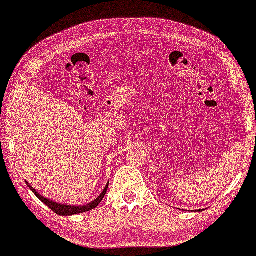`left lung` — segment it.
<instances>
[{"label":"left lung","mask_w":256,"mask_h":256,"mask_svg":"<svg viewBox=\"0 0 256 256\" xmlns=\"http://www.w3.org/2000/svg\"><path fill=\"white\" fill-rule=\"evenodd\" d=\"M197 211H198V210H197Z\"/></svg>","instance_id":"obj_1"}]
</instances>
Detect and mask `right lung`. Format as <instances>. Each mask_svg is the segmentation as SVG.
I'll return each instance as SVG.
<instances>
[{
    "label": "right lung",
    "instance_id": "right-lung-1",
    "mask_svg": "<svg viewBox=\"0 0 256 256\" xmlns=\"http://www.w3.org/2000/svg\"><path fill=\"white\" fill-rule=\"evenodd\" d=\"M26 185H28V188H29L30 190L34 192V194L36 196V197L40 199V202H43L45 205L48 206V208H50L54 213H57V214H59V216H73V214H78V213H84V212L90 211V210L96 208V206L100 204V202L102 200V198L104 197V194H106L107 188H108V183H107V185L104 188V191L99 194V197H98L96 199H94L92 202H88V204H85V205H66V204H60V202H54V200H51V199L45 198V197H43V196H40L37 192V190H34V188L31 186V185L28 183V182H26Z\"/></svg>",
    "mask_w": 256,
    "mask_h": 256
}]
</instances>
